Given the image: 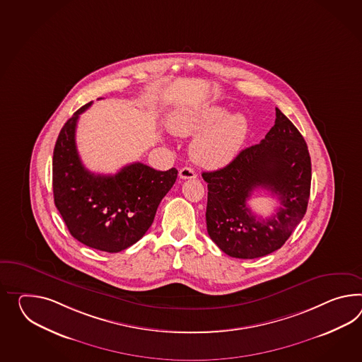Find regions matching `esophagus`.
<instances>
[{"mask_svg":"<svg viewBox=\"0 0 362 362\" xmlns=\"http://www.w3.org/2000/svg\"><path fill=\"white\" fill-rule=\"evenodd\" d=\"M179 177H180V179H194V177H196V173H194V168H180V171H179Z\"/></svg>","mask_w":362,"mask_h":362,"instance_id":"1","label":"esophagus"}]
</instances>
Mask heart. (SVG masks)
I'll use <instances>...</instances> for the list:
<instances>
[{
    "label": "heart",
    "mask_w": 362,
    "mask_h": 362,
    "mask_svg": "<svg viewBox=\"0 0 362 362\" xmlns=\"http://www.w3.org/2000/svg\"><path fill=\"white\" fill-rule=\"evenodd\" d=\"M168 129L175 136H194L191 157L203 168H218L235 158L248 133L247 117L228 115L221 106L182 108L168 116Z\"/></svg>",
    "instance_id": "heart-1"
}]
</instances>
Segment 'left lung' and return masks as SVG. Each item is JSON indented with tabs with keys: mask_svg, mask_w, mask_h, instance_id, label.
Returning a JSON list of instances; mask_svg holds the SVG:
<instances>
[{
	"mask_svg": "<svg viewBox=\"0 0 362 362\" xmlns=\"http://www.w3.org/2000/svg\"><path fill=\"white\" fill-rule=\"evenodd\" d=\"M208 183L206 230L226 255H268L291 237L303 218L310 197L311 160L300 131L276 108V122L260 144L242 150L228 166L203 173ZM257 187L278 197L269 219L257 218L246 202Z\"/></svg>",
	"mask_w": 362,
	"mask_h": 362,
	"instance_id": "left-lung-1",
	"label": "left lung"
}]
</instances>
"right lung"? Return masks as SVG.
I'll list each match as a JSON object with an SVG mask.
<instances>
[{
    "mask_svg": "<svg viewBox=\"0 0 362 362\" xmlns=\"http://www.w3.org/2000/svg\"><path fill=\"white\" fill-rule=\"evenodd\" d=\"M93 102L81 107L64 124L53 150L54 205L71 235L86 246L119 252L148 231L177 177V168L157 171L140 162L115 175H100L82 165L76 146L78 117Z\"/></svg>",
    "mask_w": 362,
    "mask_h": 362,
    "instance_id": "right-lung-1",
    "label": "right lung"
}]
</instances>
